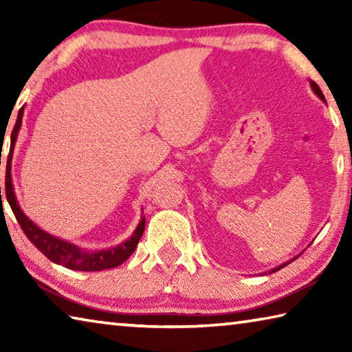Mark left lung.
I'll return each instance as SVG.
<instances>
[{"label":"left lung","instance_id":"left-lung-1","mask_svg":"<svg viewBox=\"0 0 352 352\" xmlns=\"http://www.w3.org/2000/svg\"><path fill=\"white\" fill-rule=\"evenodd\" d=\"M311 87H312V90H314V93L315 94H317V96L321 99V100H324V102H326V99H324V96H323V93H321V90H320V87L317 85V83H315L314 80H311ZM296 258H298V256H296ZM292 261H294V259H292ZM289 264V262H284V264H281V265H279V267H276V269H273L270 273H273V272H278L279 269H283V267H285V265H287Z\"/></svg>","mask_w":352,"mask_h":352}]
</instances>
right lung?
Wrapping results in <instances>:
<instances>
[{
  "label": "right lung",
  "mask_w": 352,
  "mask_h": 352,
  "mask_svg": "<svg viewBox=\"0 0 352 352\" xmlns=\"http://www.w3.org/2000/svg\"><path fill=\"white\" fill-rule=\"evenodd\" d=\"M23 111H25V109H20L19 116H16L15 127L12 130L10 152H14L16 136H19V132H20ZM0 194H1V186H0ZM6 199H8L12 211H14L16 217V222L20 223L23 233L28 236V239L31 241L47 259L56 262V264L67 267V269H71V270L100 272V270L113 269V267L121 265L122 262L127 261L130 258V254L135 252V248L138 245L142 233H144L146 217H141L138 226H136V230L133 231V234L130 236L127 241H124L122 243H119V245L113 248L98 250V252H87V250H82L77 245H74V243L58 239L56 236H51L50 233H46V231L41 230L40 226L35 225L31 219H28L26 214L23 212V210L20 208L19 201H16V197H15L14 184H12L10 164H9L8 172H6Z\"/></svg>",
  "instance_id": "add662e5"
}]
</instances>
